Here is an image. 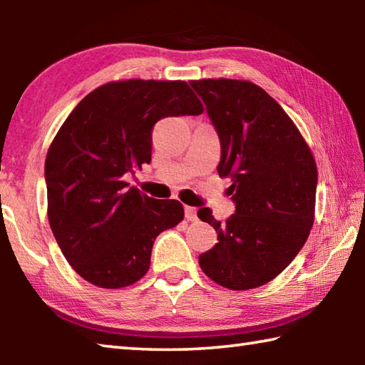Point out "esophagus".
I'll return each instance as SVG.
<instances>
[{"instance_id": "esophagus-1", "label": "esophagus", "mask_w": 365, "mask_h": 365, "mask_svg": "<svg viewBox=\"0 0 365 365\" xmlns=\"http://www.w3.org/2000/svg\"><path fill=\"white\" fill-rule=\"evenodd\" d=\"M185 217L188 220H196V209L191 206H185Z\"/></svg>"}]
</instances>
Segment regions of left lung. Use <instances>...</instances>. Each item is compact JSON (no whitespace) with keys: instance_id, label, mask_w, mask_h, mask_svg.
<instances>
[{"instance_id":"obj_1","label":"left lung","mask_w":365,"mask_h":365,"mask_svg":"<svg viewBox=\"0 0 365 365\" xmlns=\"http://www.w3.org/2000/svg\"><path fill=\"white\" fill-rule=\"evenodd\" d=\"M190 85L220 138V177L237 205L225 222L209 207L197 217L219 243L200 256L217 285L243 292L274 280L304 246L314 224L317 165L298 127L274 98L248 80L202 78Z\"/></svg>"}]
</instances>
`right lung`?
<instances>
[{"mask_svg": "<svg viewBox=\"0 0 365 365\" xmlns=\"http://www.w3.org/2000/svg\"><path fill=\"white\" fill-rule=\"evenodd\" d=\"M183 80H119L86 95L61 125L45 160L48 220L67 262L100 288L133 285L160 232L183 220L177 200H153L123 180L151 163L163 117L201 114Z\"/></svg>", "mask_w": 365, "mask_h": 365, "instance_id": "1", "label": "right lung"}]
</instances>
